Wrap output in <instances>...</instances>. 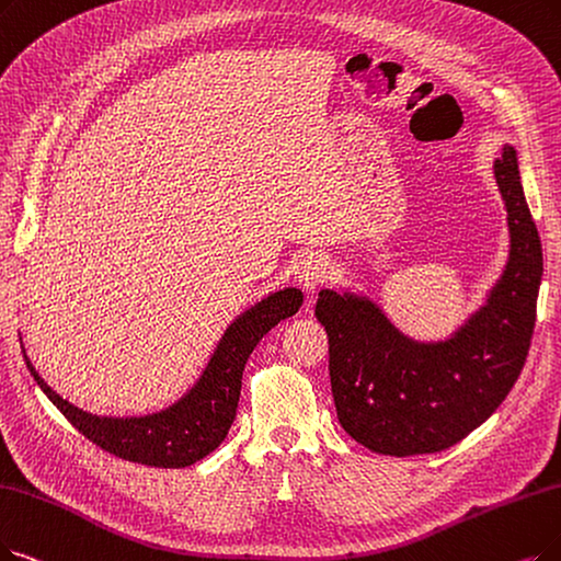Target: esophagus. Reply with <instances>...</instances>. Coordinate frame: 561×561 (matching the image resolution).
Here are the masks:
<instances>
[{
	"label": "esophagus",
	"mask_w": 561,
	"mask_h": 561,
	"mask_svg": "<svg viewBox=\"0 0 561 561\" xmlns=\"http://www.w3.org/2000/svg\"><path fill=\"white\" fill-rule=\"evenodd\" d=\"M329 278H331V262L320 253L306 255L297 266V280L304 287V293L308 295L316 293V289L324 285Z\"/></svg>",
	"instance_id": "34e87169"
}]
</instances>
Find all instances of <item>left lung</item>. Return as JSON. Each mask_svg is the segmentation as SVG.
<instances>
[{
	"label": "left lung",
	"mask_w": 561,
	"mask_h": 561,
	"mask_svg": "<svg viewBox=\"0 0 561 561\" xmlns=\"http://www.w3.org/2000/svg\"><path fill=\"white\" fill-rule=\"evenodd\" d=\"M492 174L508 226L502 276L458 329L416 341L364 293L322 289L316 318L329 335V375L350 437L385 456L449 449L495 412L518 379L536 322L543 276L518 153L504 145Z\"/></svg>",
	"instance_id": "8db88e82"
}]
</instances>
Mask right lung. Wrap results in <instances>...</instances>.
<instances>
[{
    "label": "right lung",
    "mask_w": 561,
    "mask_h": 561,
    "mask_svg": "<svg viewBox=\"0 0 561 561\" xmlns=\"http://www.w3.org/2000/svg\"><path fill=\"white\" fill-rule=\"evenodd\" d=\"M301 304V289L283 287L239 312L222 331L195 385L165 410L142 416H99L76 408L36 373L25 345L22 354L41 391L89 442L128 462L179 469L207 458L228 437L237 416L245 362L264 335L280 320L293 318Z\"/></svg>",
    "instance_id": "1"
}]
</instances>
